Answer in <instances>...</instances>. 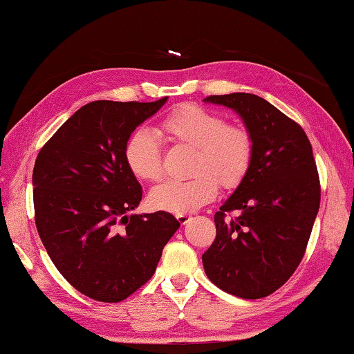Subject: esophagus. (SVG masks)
I'll return each mask as SVG.
<instances>
[{
  "label": "esophagus",
  "instance_id": "obj_1",
  "mask_svg": "<svg viewBox=\"0 0 354 354\" xmlns=\"http://www.w3.org/2000/svg\"><path fill=\"white\" fill-rule=\"evenodd\" d=\"M190 218H192V217H190V215H187V214H178V215H176V220H178L181 225L187 223V221H189Z\"/></svg>",
  "mask_w": 354,
  "mask_h": 354
}]
</instances>
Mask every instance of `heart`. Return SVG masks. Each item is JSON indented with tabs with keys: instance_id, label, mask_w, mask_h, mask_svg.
I'll list each match as a JSON object with an SVG mask.
<instances>
[{
	"instance_id": "heart-1",
	"label": "heart",
	"mask_w": 354,
	"mask_h": 354,
	"mask_svg": "<svg viewBox=\"0 0 354 354\" xmlns=\"http://www.w3.org/2000/svg\"><path fill=\"white\" fill-rule=\"evenodd\" d=\"M160 133L176 147L192 148L185 181H167L149 192V205L173 214H190L211 203L218 192L239 187L254 159V139L241 123L206 107L185 103L178 106L160 123ZM128 169L142 181L164 178L162 149L154 134L139 129L124 145Z\"/></svg>"
}]
</instances>
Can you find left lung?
<instances>
[{"mask_svg":"<svg viewBox=\"0 0 354 354\" xmlns=\"http://www.w3.org/2000/svg\"><path fill=\"white\" fill-rule=\"evenodd\" d=\"M242 117L254 139L247 178L215 212L217 236L203 254L207 278L231 295H270L301 262L320 207V179L306 133L257 95H211ZM238 215L232 218L230 214Z\"/></svg>","mask_w":354,"mask_h":354,"instance_id":"left-lung-1","label":"left lung"}]
</instances>
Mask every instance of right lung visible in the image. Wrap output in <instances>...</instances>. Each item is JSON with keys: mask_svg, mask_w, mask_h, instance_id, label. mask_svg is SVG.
Listing matches in <instances>:
<instances>
[{"mask_svg": "<svg viewBox=\"0 0 354 354\" xmlns=\"http://www.w3.org/2000/svg\"><path fill=\"white\" fill-rule=\"evenodd\" d=\"M165 101H92L35 159L34 218L41 243L62 277L97 301L118 303L140 289L179 227L170 212L128 215L139 206L142 187L124 160V145Z\"/></svg>", "mask_w": 354, "mask_h": 354, "instance_id": "obj_1", "label": "right lung"}]
</instances>
